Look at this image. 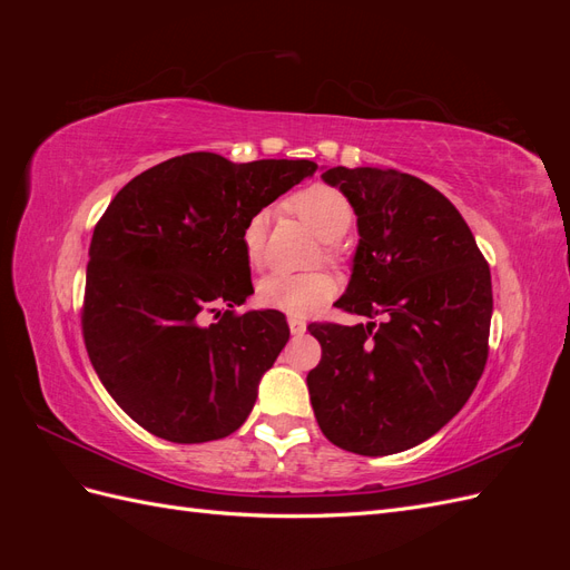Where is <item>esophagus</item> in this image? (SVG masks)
<instances>
[{"label": "esophagus", "mask_w": 570, "mask_h": 570, "mask_svg": "<svg viewBox=\"0 0 570 570\" xmlns=\"http://www.w3.org/2000/svg\"><path fill=\"white\" fill-rule=\"evenodd\" d=\"M287 325H289V333H292V335H304V333H306V323H304L302 318L289 316V318H287Z\"/></svg>", "instance_id": "34e87169"}]
</instances>
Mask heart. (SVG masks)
<instances>
[{"label":"heart","instance_id":"obj_1","mask_svg":"<svg viewBox=\"0 0 570 570\" xmlns=\"http://www.w3.org/2000/svg\"><path fill=\"white\" fill-rule=\"evenodd\" d=\"M295 209L302 220L325 243L340 239L350 230L352 206L342 193L325 185H314L304 189L295 199ZM268 214L262 212L249 218L243 233V245L247 262L252 266L264 264V245H266ZM337 283L333 275L314 271V273H271L262 278L256 287V299L266 308H275L289 316L314 314L323 304L333 299Z\"/></svg>","mask_w":570,"mask_h":570}]
</instances>
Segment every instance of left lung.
Instances as JSON below:
<instances>
[{
    "instance_id": "left-lung-1",
    "label": "left lung",
    "mask_w": 570,
    "mask_h": 570,
    "mask_svg": "<svg viewBox=\"0 0 570 570\" xmlns=\"http://www.w3.org/2000/svg\"><path fill=\"white\" fill-rule=\"evenodd\" d=\"M356 214L358 245L340 308L385 323H312L323 356L306 385L323 435L361 456L435 435L488 361L492 281L456 206L394 168H325Z\"/></svg>"
}]
</instances>
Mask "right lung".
<instances>
[{
  "mask_svg": "<svg viewBox=\"0 0 570 570\" xmlns=\"http://www.w3.org/2000/svg\"><path fill=\"white\" fill-rule=\"evenodd\" d=\"M314 170V161L183 154L135 176L97 223L85 347L114 402L151 435L197 444L247 421L289 327L275 308L233 314L254 292L243 233ZM218 305L229 308L204 326Z\"/></svg>",
  "mask_w": 570,
  "mask_h": 570,
  "instance_id": "obj_1",
  "label": "right lung"
}]
</instances>
